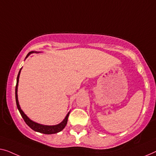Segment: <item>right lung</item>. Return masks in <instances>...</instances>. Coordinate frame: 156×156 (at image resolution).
Wrapping results in <instances>:
<instances>
[{
	"instance_id": "obj_1",
	"label": "right lung",
	"mask_w": 156,
	"mask_h": 156,
	"mask_svg": "<svg viewBox=\"0 0 156 156\" xmlns=\"http://www.w3.org/2000/svg\"><path fill=\"white\" fill-rule=\"evenodd\" d=\"M36 52H30L28 53V55H27L26 59L29 57V56L32 54V53H34ZM21 69L20 71H19L17 78V84H16V87H15V99H16V104H17V106L19 111H20L21 115L23 118V119L25 121V122L27 123V125L28 126L31 127V128L34 130V131L40 132V133H43V134H55L57 133V132H61L62 129H63L66 125L67 124V121H68V118L69 115V113L70 112L68 113V114L66 115V117L64 119L63 121L62 122H60L59 124L58 125H41L39 124V123H37L36 122L33 121L31 119H29V118L27 117V115L25 114V113L23 112V111L21 109L20 104H19V101H18V96H17V89H18V83H19V78H20V72H21Z\"/></svg>"
}]
</instances>
